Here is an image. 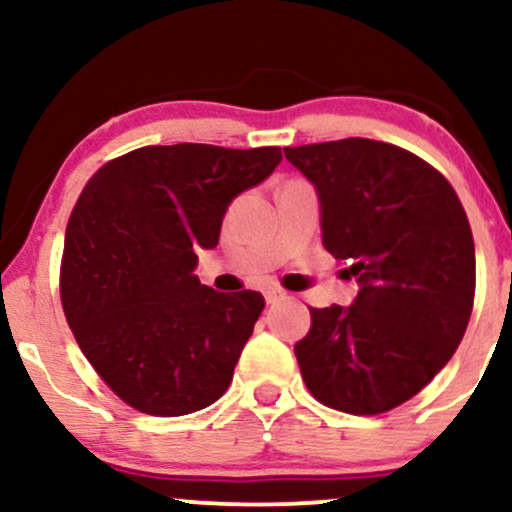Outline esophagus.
<instances>
[{"instance_id":"esophagus-1","label":"esophagus","mask_w":512,"mask_h":512,"mask_svg":"<svg viewBox=\"0 0 512 512\" xmlns=\"http://www.w3.org/2000/svg\"><path fill=\"white\" fill-rule=\"evenodd\" d=\"M286 298H289V293L281 291V289H267V291H264V301H267L269 305H276V303L286 301Z\"/></svg>"}]
</instances>
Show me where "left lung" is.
<instances>
[{
	"label": "left lung",
	"mask_w": 512,
	"mask_h": 512,
	"mask_svg": "<svg viewBox=\"0 0 512 512\" xmlns=\"http://www.w3.org/2000/svg\"><path fill=\"white\" fill-rule=\"evenodd\" d=\"M315 187L322 245L349 260L351 305L310 308L293 346L310 395L383 414L421 392L460 346L474 303V238L450 182L375 139L284 149Z\"/></svg>",
	"instance_id": "left-lung-1"
}]
</instances>
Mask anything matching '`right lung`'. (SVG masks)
I'll return each mask as SVG.
<instances>
[{"mask_svg":"<svg viewBox=\"0 0 512 512\" xmlns=\"http://www.w3.org/2000/svg\"><path fill=\"white\" fill-rule=\"evenodd\" d=\"M279 163V146H144L86 182L64 236L62 308L129 407L182 416L228 390L264 298L199 284L197 252L216 248L233 199Z\"/></svg>","mask_w":512,"mask_h":512,"instance_id":"add662e5","label":"right lung"}]
</instances>
